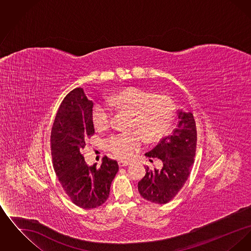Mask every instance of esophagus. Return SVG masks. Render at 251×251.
<instances>
[{
  "label": "esophagus",
  "mask_w": 251,
  "mask_h": 251,
  "mask_svg": "<svg viewBox=\"0 0 251 251\" xmlns=\"http://www.w3.org/2000/svg\"><path fill=\"white\" fill-rule=\"evenodd\" d=\"M130 165V162H127V161H119V166L120 167H127Z\"/></svg>",
  "instance_id": "1"
}]
</instances>
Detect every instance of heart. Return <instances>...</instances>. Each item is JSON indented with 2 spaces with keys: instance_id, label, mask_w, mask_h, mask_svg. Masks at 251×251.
<instances>
[{
  "instance_id": "obj_1",
  "label": "heart",
  "mask_w": 251,
  "mask_h": 251,
  "mask_svg": "<svg viewBox=\"0 0 251 251\" xmlns=\"http://www.w3.org/2000/svg\"><path fill=\"white\" fill-rule=\"evenodd\" d=\"M109 101L118 110L131 114L130 129L141 132L149 141L161 139L169 130L174 118V106L168 97L154 95L136 86L114 94ZM92 120L97 129L104 130L112 123V112L103 104H97L93 108ZM141 134L133 131L116 134L110 138L108 147L116 157L129 159L143 146Z\"/></svg>"
}]
</instances>
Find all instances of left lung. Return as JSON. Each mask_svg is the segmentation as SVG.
Listing matches in <instances>:
<instances>
[{"mask_svg": "<svg viewBox=\"0 0 251 251\" xmlns=\"http://www.w3.org/2000/svg\"><path fill=\"white\" fill-rule=\"evenodd\" d=\"M197 147V128L191 112L178 110V123L170 135L163 138L145 155L163 162L161 169L146 167L138 191L151 202L170 201L188 179Z\"/></svg>", "mask_w": 251, "mask_h": 251, "instance_id": "1", "label": "left lung"}]
</instances>
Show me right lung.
<instances>
[{"instance_id":"obj_1","label":"right lung","mask_w":251,"mask_h":251,"mask_svg":"<svg viewBox=\"0 0 251 251\" xmlns=\"http://www.w3.org/2000/svg\"><path fill=\"white\" fill-rule=\"evenodd\" d=\"M93 101L81 87L63 100L50 132L53 168L72 202L94 209L107 201L110 187L119 171L118 162L102 158L100 167L87 166L82 154L88 137L94 134Z\"/></svg>"}]
</instances>
